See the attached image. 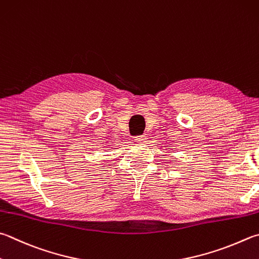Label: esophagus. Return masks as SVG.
Listing matches in <instances>:
<instances>
[{
  "label": "esophagus",
  "instance_id": "obj_1",
  "mask_svg": "<svg viewBox=\"0 0 259 259\" xmlns=\"http://www.w3.org/2000/svg\"><path fill=\"white\" fill-rule=\"evenodd\" d=\"M146 139H147V137H146L145 135H140V136H137V137H135V140L137 143H145Z\"/></svg>",
  "mask_w": 259,
  "mask_h": 259
}]
</instances>
